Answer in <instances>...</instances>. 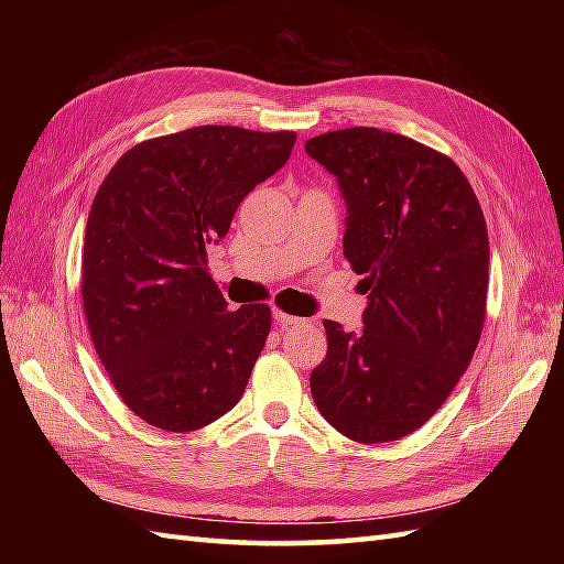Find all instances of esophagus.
Instances as JSON below:
<instances>
[{
	"label": "esophagus",
	"mask_w": 564,
	"mask_h": 564,
	"mask_svg": "<svg viewBox=\"0 0 564 564\" xmlns=\"http://www.w3.org/2000/svg\"><path fill=\"white\" fill-rule=\"evenodd\" d=\"M273 319H275V325H281L283 329L305 325V319H301V317H293V315H285V313H279V310H275V313H273Z\"/></svg>",
	"instance_id": "1"
}]
</instances>
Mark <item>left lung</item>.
Instances as JSON below:
<instances>
[{
    "label": "left lung",
    "instance_id": "8db88e82",
    "mask_svg": "<svg viewBox=\"0 0 564 564\" xmlns=\"http://www.w3.org/2000/svg\"><path fill=\"white\" fill-rule=\"evenodd\" d=\"M305 152L337 178L344 254L368 295L361 329L325 319L327 358L310 390L339 434L398 441L436 414L480 341L485 215L458 164L404 135L346 128Z\"/></svg>",
    "mask_w": 564,
    "mask_h": 564
}]
</instances>
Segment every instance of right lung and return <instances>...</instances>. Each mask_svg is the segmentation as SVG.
<instances>
[{"instance_id":"1","label":"right lung","mask_w":564,"mask_h":564,"mask_svg":"<svg viewBox=\"0 0 564 564\" xmlns=\"http://www.w3.org/2000/svg\"><path fill=\"white\" fill-rule=\"evenodd\" d=\"M293 145L291 130L198 126L140 142L99 186L84 232V315L118 394L148 424L194 431L242 398L271 310H227L206 249Z\"/></svg>"}]
</instances>
